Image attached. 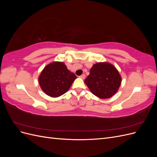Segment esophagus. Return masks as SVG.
Segmentation results:
<instances>
[{
	"mask_svg": "<svg viewBox=\"0 0 157 157\" xmlns=\"http://www.w3.org/2000/svg\"><path fill=\"white\" fill-rule=\"evenodd\" d=\"M80 77L81 78H82V79H84V78H85V75L84 74H82V75H81L80 76Z\"/></svg>",
	"mask_w": 157,
	"mask_h": 157,
	"instance_id": "esophagus-1",
	"label": "esophagus"
}]
</instances>
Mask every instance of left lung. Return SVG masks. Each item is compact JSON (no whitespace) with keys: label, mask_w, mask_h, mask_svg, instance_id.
<instances>
[{"label":"left lung","mask_w":157,"mask_h":157,"mask_svg":"<svg viewBox=\"0 0 157 157\" xmlns=\"http://www.w3.org/2000/svg\"><path fill=\"white\" fill-rule=\"evenodd\" d=\"M84 82L95 96L106 99L117 92L121 86V77L111 64L98 63L92 66Z\"/></svg>","instance_id":"1"}]
</instances>
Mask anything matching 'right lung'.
Returning a JSON list of instances; mask_svg holds the SVG:
<instances>
[{
    "label": "right lung",
    "mask_w": 157,
    "mask_h": 157,
    "mask_svg": "<svg viewBox=\"0 0 157 157\" xmlns=\"http://www.w3.org/2000/svg\"><path fill=\"white\" fill-rule=\"evenodd\" d=\"M77 77L62 62L52 63L44 67L39 76L40 88L49 96L57 98L70 88Z\"/></svg>",
    "instance_id": "1"
}]
</instances>
